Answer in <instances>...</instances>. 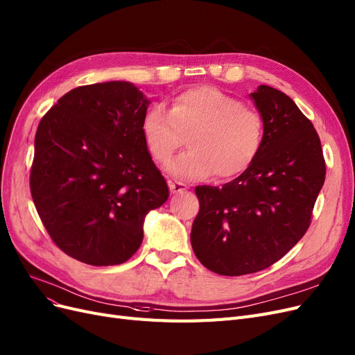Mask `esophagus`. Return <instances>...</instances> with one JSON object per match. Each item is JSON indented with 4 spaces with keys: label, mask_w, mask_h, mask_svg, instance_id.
<instances>
[{
    "label": "esophagus",
    "mask_w": 355,
    "mask_h": 355,
    "mask_svg": "<svg viewBox=\"0 0 355 355\" xmlns=\"http://www.w3.org/2000/svg\"><path fill=\"white\" fill-rule=\"evenodd\" d=\"M168 189L172 193H179V192H185L188 189L187 183L176 182V180H168Z\"/></svg>",
    "instance_id": "34e87169"
}]
</instances>
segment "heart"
<instances>
[{
	"label": "heart",
	"mask_w": 355,
	"mask_h": 355,
	"mask_svg": "<svg viewBox=\"0 0 355 355\" xmlns=\"http://www.w3.org/2000/svg\"><path fill=\"white\" fill-rule=\"evenodd\" d=\"M144 144L153 160L164 164L187 137L188 151L167 166L180 179L226 180L254 163L264 142L259 112L213 87H197L175 95L168 112L153 105L141 121Z\"/></svg>",
	"instance_id": "heart-1"
}]
</instances>
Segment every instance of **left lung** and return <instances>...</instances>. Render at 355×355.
I'll return each instance as SVG.
<instances>
[{"label": "left lung", "instance_id": "left-lung-1", "mask_svg": "<svg viewBox=\"0 0 355 355\" xmlns=\"http://www.w3.org/2000/svg\"><path fill=\"white\" fill-rule=\"evenodd\" d=\"M251 96L264 120L260 154L222 188H195L192 250L223 276L260 272L282 259L307 232L326 176L320 138L297 104L267 85Z\"/></svg>", "mask_w": 355, "mask_h": 355}]
</instances>
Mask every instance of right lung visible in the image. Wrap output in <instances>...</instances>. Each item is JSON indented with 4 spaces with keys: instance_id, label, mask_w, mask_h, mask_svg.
Wrapping results in <instances>:
<instances>
[{
    "instance_id": "add662e5",
    "label": "right lung",
    "mask_w": 355,
    "mask_h": 355,
    "mask_svg": "<svg viewBox=\"0 0 355 355\" xmlns=\"http://www.w3.org/2000/svg\"><path fill=\"white\" fill-rule=\"evenodd\" d=\"M148 103L129 82L85 85L40 121L31 193L48 235L71 259L128 261L141 247L146 213L168 198L141 133Z\"/></svg>"
}]
</instances>
